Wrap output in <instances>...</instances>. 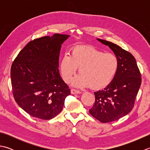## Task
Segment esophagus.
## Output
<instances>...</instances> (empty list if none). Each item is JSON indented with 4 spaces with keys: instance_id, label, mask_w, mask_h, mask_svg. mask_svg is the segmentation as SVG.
<instances>
[{
    "instance_id": "esophagus-1",
    "label": "esophagus",
    "mask_w": 150,
    "mask_h": 150,
    "mask_svg": "<svg viewBox=\"0 0 150 150\" xmlns=\"http://www.w3.org/2000/svg\"><path fill=\"white\" fill-rule=\"evenodd\" d=\"M81 92L79 91V90H75V89H71V94H79L81 93Z\"/></svg>"
}]
</instances>
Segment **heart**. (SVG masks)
I'll return each mask as SVG.
<instances>
[{
    "label": "heart",
    "instance_id": "heart-1",
    "mask_svg": "<svg viewBox=\"0 0 150 150\" xmlns=\"http://www.w3.org/2000/svg\"><path fill=\"white\" fill-rule=\"evenodd\" d=\"M119 61L116 55L104 53L91 46H76L70 56L65 54L60 63V71L64 81L71 82L79 68L80 75L73 81L78 87H90L100 90L109 85L119 68Z\"/></svg>",
    "mask_w": 150,
    "mask_h": 150
}]
</instances>
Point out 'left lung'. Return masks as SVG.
I'll return each mask as SVG.
<instances>
[{
  "label": "left lung",
  "instance_id": "1",
  "mask_svg": "<svg viewBox=\"0 0 150 150\" xmlns=\"http://www.w3.org/2000/svg\"><path fill=\"white\" fill-rule=\"evenodd\" d=\"M97 39L109 46L119 61L117 72L111 83L104 90L94 92L95 104L89 111L100 122L107 123L120 119L132 110L142 78L132 53L110 41Z\"/></svg>",
  "mask_w": 150,
  "mask_h": 150
}]
</instances>
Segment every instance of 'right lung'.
<instances>
[{
  "label": "right lung",
  "mask_w": 150,
  "mask_h": 150,
  "mask_svg": "<svg viewBox=\"0 0 150 150\" xmlns=\"http://www.w3.org/2000/svg\"><path fill=\"white\" fill-rule=\"evenodd\" d=\"M68 35L54 34L30 41L12 63L13 95L30 115L50 120L62 111L70 90L60 77L59 59Z\"/></svg>",
  "instance_id": "add662e5"
}]
</instances>
